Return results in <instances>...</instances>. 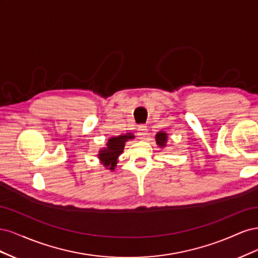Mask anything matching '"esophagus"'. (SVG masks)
I'll list each match as a JSON object with an SVG mask.
<instances>
[{"mask_svg": "<svg viewBox=\"0 0 258 258\" xmlns=\"http://www.w3.org/2000/svg\"><path fill=\"white\" fill-rule=\"evenodd\" d=\"M147 135V128L144 124H141V126L138 127V136L140 137V139H144Z\"/></svg>", "mask_w": 258, "mask_h": 258, "instance_id": "obj_1", "label": "esophagus"}]
</instances>
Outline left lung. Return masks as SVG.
<instances>
[{"label":"left lung","instance_id":"obj_1","mask_svg":"<svg viewBox=\"0 0 258 258\" xmlns=\"http://www.w3.org/2000/svg\"><path fill=\"white\" fill-rule=\"evenodd\" d=\"M155 139H156V143H157V145H159L160 147H165V146L167 145V141H168V135L166 134V132L159 131L158 134L156 135Z\"/></svg>","mask_w":258,"mask_h":258}]
</instances>
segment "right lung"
<instances>
[{"instance_id":"obj_1","label":"right lung","mask_w":258,"mask_h":258,"mask_svg":"<svg viewBox=\"0 0 258 258\" xmlns=\"http://www.w3.org/2000/svg\"><path fill=\"white\" fill-rule=\"evenodd\" d=\"M134 139L135 136L131 134L120 135L118 137H113L111 139H108L106 147H103L102 150L99 151L98 154V157L102 161L104 167L113 171L117 165V161H118L117 159H118L119 155L123 151L124 143L129 141V140Z\"/></svg>"}]
</instances>
